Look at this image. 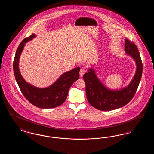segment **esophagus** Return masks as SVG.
<instances>
[{"label":"esophagus","mask_w":154,"mask_h":154,"mask_svg":"<svg viewBox=\"0 0 154 154\" xmlns=\"http://www.w3.org/2000/svg\"><path fill=\"white\" fill-rule=\"evenodd\" d=\"M85 72V70L84 69L82 68V69H81L80 71V76L81 77L83 76V75L84 74Z\"/></svg>","instance_id":"34e87169"}]
</instances>
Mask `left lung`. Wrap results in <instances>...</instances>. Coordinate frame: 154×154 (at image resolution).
Segmentation results:
<instances>
[{
	"instance_id": "1",
	"label": "left lung",
	"mask_w": 154,
	"mask_h": 154,
	"mask_svg": "<svg viewBox=\"0 0 154 154\" xmlns=\"http://www.w3.org/2000/svg\"><path fill=\"white\" fill-rule=\"evenodd\" d=\"M125 51L134 59L136 65V73L126 87L116 90L106 87L92 67L83 75L88 102L97 110L110 111L124 107L132 100L137 89L143 72V63L139 50L133 42L126 39Z\"/></svg>"
}]
</instances>
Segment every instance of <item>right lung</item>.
I'll use <instances>...</instances> for the list:
<instances>
[{"mask_svg": "<svg viewBox=\"0 0 154 154\" xmlns=\"http://www.w3.org/2000/svg\"><path fill=\"white\" fill-rule=\"evenodd\" d=\"M32 34L20 44L15 55L13 69L15 78L23 96L31 104L41 109L58 107L66 100L69 90L80 77V67H77L62 74L51 85L46 88L36 87L27 82L22 77L19 69V60L25 43L36 37Z\"/></svg>", "mask_w": 154, "mask_h": 154, "instance_id": "add662e5", "label": "right lung"}]
</instances>
